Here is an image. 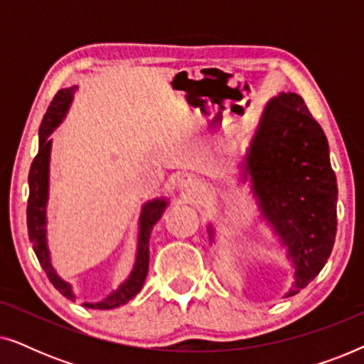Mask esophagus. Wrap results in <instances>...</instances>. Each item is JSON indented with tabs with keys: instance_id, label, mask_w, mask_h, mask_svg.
Returning <instances> with one entry per match:
<instances>
[{
	"instance_id": "esophagus-1",
	"label": "esophagus",
	"mask_w": 364,
	"mask_h": 364,
	"mask_svg": "<svg viewBox=\"0 0 364 364\" xmlns=\"http://www.w3.org/2000/svg\"><path fill=\"white\" fill-rule=\"evenodd\" d=\"M178 187H181V191L183 192L193 193L198 188L197 177L193 176V173H183V176L178 178Z\"/></svg>"
}]
</instances>
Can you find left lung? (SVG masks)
Listing matches in <instances>:
<instances>
[{"instance_id":"8db88e82","label":"left lung","mask_w":364,"mask_h":364,"mask_svg":"<svg viewBox=\"0 0 364 364\" xmlns=\"http://www.w3.org/2000/svg\"><path fill=\"white\" fill-rule=\"evenodd\" d=\"M243 167L263 218L295 267L287 296L296 295L330 258L338 223L326 136L298 94L282 92L267 104ZM208 233L212 242V227Z\"/></svg>"}]
</instances>
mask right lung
Instances as JSON below:
<instances>
[{
	"instance_id": "right-lung-1",
	"label": "right lung",
	"mask_w": 364,
	"mask_h": 364,
	"mask_svg": "<svg viewBox=\"0 0 364 364\" xmlns=\"http://www.w3.org/2000/svg\"><path fill=\"white\" fill-rule=\"evenodd\" d=\"M76 87L61 89L49 104L46 114H44L41 127H39V151L38 156L34 157L29 171V198H28V235L29 240L33 242V250L36 253L43 270L46 272L49 282L53 283L54 288L69 300H76L71 285L64 282L63 278L58 277L51 265L49 258L48 242H46V202H48V186H49V154H51V134L61 119L66 116L69 104L73 101V94ZM167 207L166 198H154L142 207L141 218H139V240H137V257L136 265H134L131 275L126 282L122 283L117 290H114L111 295L97 303H84L86 308L92 310H111L117 308L132 300L134 296L141 291V288L146 282L149 272V238L151 232L159 218L162 217L164 210Z\"/></svg>"
}]
</instances>
